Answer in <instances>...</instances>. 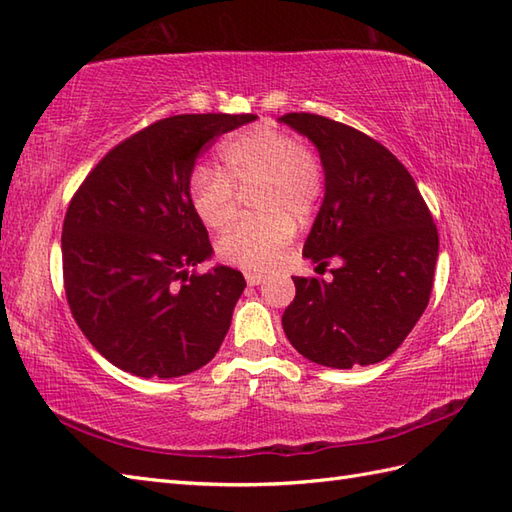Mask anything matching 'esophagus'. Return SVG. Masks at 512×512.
<instances>
[{"mask_svg":"<svg viewBox=\"0 0 512 512\" xmlns=\"http://www.w3.org/2000/svg\"><path fill=\"white\" fill-rule=\"evenodd\" d=\"M264 281H266L264 273H246V284L248 286H259V284H264Z\"/></svg>","mask_w":512,"mask_h":512,"instance_id":"obj_1","label":"esophagus"}]
</instances>
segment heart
<instances>
[{
	"mask_svg": "<svg viewBox=\"0 0 512 512\" xmlns=\"http://www.w3.org/2000/svg\"><path fill=\"white\" fill-rule=\"evenodd\" d=\"M224 170L198 165L189 176V200L206 226L233 220L237 189L252 191L259 215L244 217L222 235L217 250L224 262L266 270L277 264L292 237V217L303 222L317 209L323 167L314 151L295 136L268 125L248 127L220 149Z\"/></svg>",
	"mask_w": 512,
	"mask_h": 512,
	"instance_id": "1",
	"label": "heart"
}]
</instances>
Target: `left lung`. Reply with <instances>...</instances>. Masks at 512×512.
Instances as JSON below:
<instances>
[{
  "instance_id": "obj_1",
  "label": "left lung",
  "mask_w": 512,
  "mask_h": 512,
  "mask_svg": "<svg viewBox=\"0 0 512 512\" xmlns=\"http://www.w3.org/2000/svg\"><path fill=\"white\" fill-rule=\"evenodd\" d=\"M319 149L325 198L303 255L332 281L292 277L295 301L281 323L308 361L350 369L394 354L418 323L433 288L438 228L405 165L387 147L332 118H279Z\"/></svg>"
}]
</instances>
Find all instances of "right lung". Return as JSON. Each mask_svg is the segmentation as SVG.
<instances>
[{
	"label": "right lung",
	"mask_w": 512,
	"mask_h": 512,
	"mask_svg": "<svg viewBox=\"0 0 512 512\" xmlns=\"http://www.w3.org/2000/svg\"><path fill=\"white\" fill-rule=\"evenodd\" d=\"M255 114H180L107 151L63 220V286L88 341L123 372L176 378L220 350L246 288L228 266L195 273L213 248L189 200L195 158Z\"/></svg>",
	"instance_id": "add662e5"
}]
</instances>
